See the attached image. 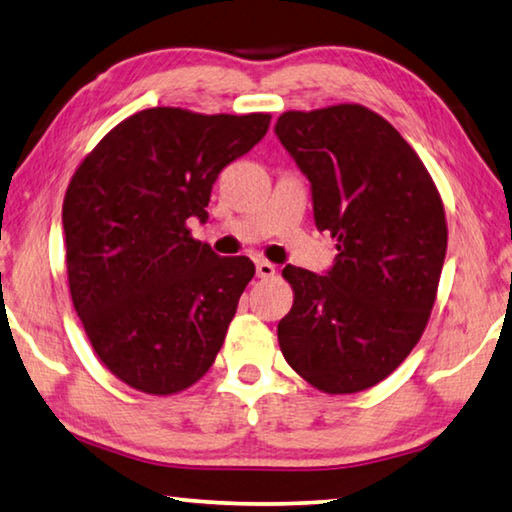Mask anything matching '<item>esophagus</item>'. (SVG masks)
<instances>
[{"label": "esophagus", "mask_w": 512, "mask_h": 512, "mask_svg": "<svg viewBox=\"0 0 512 512\" xmlns=\"http://www.w3.org/2000/svg\"><path fill=\"white\" fill-rule=\"evenodd\" d=\"M256 274L258 279H274L276 265H272L270 261H256Z\"/></svg>", "instance_id": "obj_1"}]
</instances>
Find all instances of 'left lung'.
Instances as JSON below:
<instances>
[{
	"mask_svg": "<svg viewBox=\"0 0 512 512\" xmlns=\"http://www.w3.org/2000/svg\"><path fill=\"white\" fill-rule=\"evenodd\" d=\"M274 130L339 251L326 276L283 270L294 303L276 328L281 353L330 396L371 389L407 360L432 315L447 251L441 193L402 134L364 105L290 110Z\"/></svg>",
	"mask_w": 512,
	"mask_h": 512,
	"instance_id": "1",
	"label": "left lung"
}]
</instances>
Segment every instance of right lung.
I'll use <instances>...</instances> for the list:
<instances>
[{"instance_id":"obj_1","label":"right lung","mask_w":512,"mask_h":512,"mask_svg":"<svg viewBox=\"0 0 512 512\" xmlns=\"http://www.w3.org/2000/svg\"><path fill=\"white\" fill-rule=\"evenodd\" d=\"M270 119L150 107L114 125L71 177V301L98 360L128 387L173 396L220 353L256 267L213 254L188 220L209 218L220 170L265 137Z\"/></svg>"}]
</instances>
